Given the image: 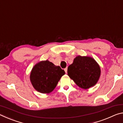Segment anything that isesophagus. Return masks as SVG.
<instances>
[{
    "label": "esophagus",
    "instance_id": "esophagus-1",
    "mask_svg": "<svg viewBox=\"0 0 123 123\" xmlns=\"http://www.w3.org/2000/svg\"><path fill=\"white\" fill-rule=\"evenodd\" d=\"M64 71H65V72L66 73H67V68H66L65 69H64Z\"/></svg>",
    "mask_w": 123,
    "mask_h": 123
}]
</instances>
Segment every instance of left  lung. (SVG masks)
Segmentation results:
<instances>
[{
  "mask_svg": "<svg viewBox=\"0 0 123 123\" xmlns=\"http://www.w3.org/2000/svg\"><path fill=\"white\" fill-rule=\"evenodd\" d=\"M68 75L79 87L88 89L96 84L100 75V68L90 57L78 56L68 67Z\"/></svg>",
  "mask_w": 123,
  "mask_h": 123,
  "instance_id": "1",
  "label": "left lung"
}]
</instances>
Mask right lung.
<instances>
[{
  "mask_svg": "<svg viewBox=\"0 0 123 123\" xmlns=\"http://www.w3.org/2000/svg\"><path fill=\"white\" fill-rule=\"evenodd\" d=\"M65 74L60 66H56L49 61L36 64L30 74V80L34 88L42 93L53 91L60 78Z\"/></svg>",
  "mask_w": 123,
  "mask_h": 123,
  "instance_id": "right-lung-1",
  "label": "right lung"
}]
</instances>
